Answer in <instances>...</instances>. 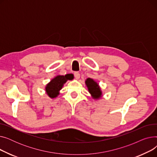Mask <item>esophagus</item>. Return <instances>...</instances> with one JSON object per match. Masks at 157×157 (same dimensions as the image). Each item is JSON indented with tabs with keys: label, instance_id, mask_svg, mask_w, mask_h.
<instances>
[{
	"label": "esophagus",
	"instance_id": "obj_1",
	"mask_svg": "<svg viewBox=\"0 0 157 157\" xmlns=\"http://www.w3.org/2000/svg\"><path fill=\"white\" fill-rule=\"evenodd\" d=\"M74 77L76 79H79L80 78V74L78 72H75L74 73Z\"/></svg>",
	"mask_w": 157,
	"mask_h": 157
}]
</instances>
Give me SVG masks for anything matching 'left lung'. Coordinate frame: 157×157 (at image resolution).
<instances>
[{"label": "left lung", "instance_id": "left-lung-1", "mask_svg": "<svg viewBox=\"0 0 157 157\" xmlns=\"http://www.w3.org/2000/svg\"><path fill=\"white\" fill-rule=\"evenodd\" d=\"M85 84L88 88V92L92 95V98L95 100L99 99L102 97V92L100 86L92 78H87L85 81Z\"/></svg>", "mask_w": 157, "mask_h": 157}]
</instances>
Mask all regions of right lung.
I'll return each instance as SVG.
<instances>
[{
  "label": "right lung",
  "mask_w": 157,
  "mask_h": 157,
  "mask_svg": "<svg viewBox=\"0 0 157 157\" xmlns=\"http://www.w3.org/2000/svg\"><path fill=\"white\" fill-rule=\"evenodd\" d=\"M72 79L71 74H67L65 76L58 75L53 78L46 87L45 91L49 97L52 98L56 97L60 94V90L62 88L63 85L68 80Z\"/></svg>",
  "instance_id": "add662e5"
}]
</instances>
